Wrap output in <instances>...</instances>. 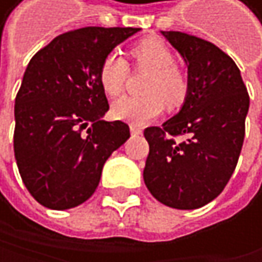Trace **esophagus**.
Wrapping results in <instances>:
<instances>
[{
  "label": "esophagus",
  "instance_id": "esophagus-1",
  "mask_svg": "<svg viewBox=\"0 0 262 262\" xmlns=\"http://www.w3.org/2000/svg\"><path fill=\"white\" fill-rule=\"evenodd\" d=\"M130 134H132L134 137L141 135V128H140V127H137V125H134V124H130Z\"/></svg>",
  "mask_w": 262,
  "mask_h": 262
}]
</instances>
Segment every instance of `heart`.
Returning a JSON list of instances; mask_svg holds the SVG:
<instances>
[{
    "label": "heart",
    "instance_id": "heart-1",
    "mask_svg": "<svg viewBox=\"0 0 262 262\" xmlns=\"http://www.w3.org/2000/svg\"><path fill=\"white\" fill-rule=\"evenodd\" d=\"M132 56L137 69L149 70L144 78L143 96H124L112 106V115L116 119L128 121L134 125H144L159 116L165 102L169 110L182 106L188 97L190 81L187 74L176 66L174 53L157 37H146L132 48ZM128 64L118 53H108L99 66V83L103 93L116 97L128 78Z\"/></svg>",
    "mask_w": 262,
    "mask_h": 262
}]
</instances>
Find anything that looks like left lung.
Segmentation results:
<instances>
[{
  "label": "left lung",
  "instance_id": "left-lung-1",
  "mask_svg": "<svg viewBox=\"0 0 262 262\" xmlns=\"http://www.w3.org/2000/svg\"><path fill=\"white\" fill-rule=\"evenodd\" d=\"M162 34L187 62L190 91L176 116L144 128L143 178L162 204L198 209L217 198L234 173L250 97L239 67L217 45L179 31ZM178 136L184 140L176 142Z\"/></svg>",
  "mask_w": 262,
  "mask_h": 262
}]
</instances>
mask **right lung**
Instances as JSON below:
<instances>
[{"instance_id": "1", "label": "right lung", "mask_w": 262, "mask_h": 262, "mask_svg": "<svg viewBox=\"0 0 262 262\" xmlns=\"http://www.w3.org/2000/svg\"><path fill=\"white\" fill-rule=\"evenodd\" d=\"M137 31L72 29L29 61L15 97L14 152L25 187L42 206L64 210L91 198L106 159L130 137L125 122L102 121L110 106L99 66Z\"/></svg>"}]
</instances>
